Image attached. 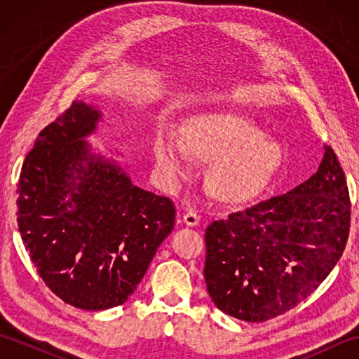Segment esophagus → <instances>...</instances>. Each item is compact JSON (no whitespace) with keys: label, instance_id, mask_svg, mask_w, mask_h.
I'll return each mask as SVG.
<instances>
[{"label":"esophagus","instance_id":"34e87169","mask_svg":"<svg viewBox=\"0 0 359 359\" xmlns=\"http://www.w3.org/2000/svg\"><path fill=\"white\" fill-rule=\"evenodd\" d=\"M184 222L188 226H196V225H199V222H201V216L197 215L196 211L189 210L188 212H185V215H184Z\"/></svg>","mask_w":359,"mask_h":359}]
</instances>
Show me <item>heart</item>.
<instances>
[{"instance_id": "obj_1", "label": "heart", "mask_w": 359, "mask_h": 359, "mask_svg": "<svg viewBox=\"0 0 359 359\" xmlns=\"http://www.w3.org/2000/svg\"><path fill=\"white\" fill-rule=\"evenodd\" d=\"M191 156L211 162L208 188L217 199L243 202L269 184L284 149L262 128L236 112H205L189 120L182 139L172 131L158 135L156 163L170 182L191 170Z\"/></svg>"}]
</instances>
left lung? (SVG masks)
Masks as SVG:
<instances>
[{"mask_svg": "<svg viewBox=\"0 0 359 359\" xmlns=\"http://www.w3.org/2000/svg\"><path fill=\"white\" fill-rule=\"evenodd\" d=\"M323 151L304 184L207 228L203 276L224 313L248 323L285 313L339 261L350 228L348 189L333 149Z\"/></svg>", "mask_w": 359, "mask_h": 359, "instance_id": "8db88e82", "label": "left lung"}]
</instances>
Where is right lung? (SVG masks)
<instances>
[{
  "label": "right lung",
  "mask_w": 359,
  "mask_h": 359,
  "mask_svg": "<svg viewBox=\"0 0 359 359\" xmlns=\"http://www.w3.org/2000/svg\"><path fill=\"white\" fill-rule=\"evenodd\" d=\"M102 121L98 106L74 102L38 135L18 182V231L38 274L83 310L126 302L175 219L168 197L133 184L117 151L90 147Z\"/></svg>",
  "instance_id": "add662e5"
}]
</instances>
